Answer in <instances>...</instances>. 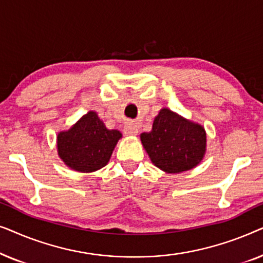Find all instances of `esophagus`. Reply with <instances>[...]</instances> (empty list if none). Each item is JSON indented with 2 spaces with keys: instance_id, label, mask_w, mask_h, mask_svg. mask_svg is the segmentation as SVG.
I'll list each match as a JSON object with an SVG mask.
<instances>
[{
  "instance_id": "esophagus-1",
  "label": "esophagus",
  "mask_w": 263,
  "mask_h": 263,
  "mask_svg": "<svg viewBox=\"0 0 263 263\" xmlns=\"http://www.w3.org/2000/svg\"><path fill=\"white\" fill-rule=\"evenodd\" d=\"M123 132H124L125 135H129V136L136 135V134H138V132H139L138 125L132 123V122H128V123H125V125H124Z\"/></svg>"
}]
</instances>
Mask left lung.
Returning a JSON list of instances; mask_svg holds the SVG:
<instances>
[{"mask_svg": "<svg viewBox=\"0 0 263 263\" xmlns=\"http://www.w3.org/2000/svg\"><path fill=\"white\" fill-rule=\"evenodd\" d=\"M152 163L167 174L192 170L206 153V132L199 123L185 120L174 111L161 109L152 130L140 135Z\"/></svg>", "mask_w": 263, "mask_h": 263, "instance_id": "1", "label": "left lung"}]
</instances>
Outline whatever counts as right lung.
I'll return each mask as SVG.
<instances>
[{"instance_id": "right-lung-1", "label": "right lung", "mask_w": 263, "mask_h": 263, "mask_svg": "<svg viewBox=\"0 0 263 263\" xmlns=\"http://www.w3.org/2000/svg\"><path fill=\"white\" fill-rule=\"evenodd\" d=\"M121 132L107 129L95 111L84 115L73 127L57 135V152L68 167L93 172L109 163Z\"/></svg>"}]
</instances>
